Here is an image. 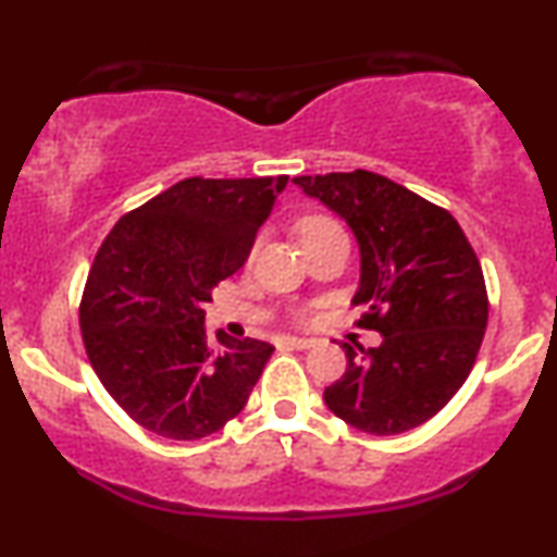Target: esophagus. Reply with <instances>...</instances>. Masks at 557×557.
Masks as SVG:
<instances>
[{
	"mask_svg": "<svg viewBox=\"0 0 557 557\" xmlns=\"http://www.w3.org/2000/svg\"><path fill=\"white\" fill-rule=\"evenodd\" d=\"M285 345H290V348H298V350H306L311 348L317 341H311V337H283Z\"/></svg>",
	"mask_w": 557,
	"mask_h": 557,
	"instance_id": "esophagus-1",
	"label": "esophagus"
}]
</instances>
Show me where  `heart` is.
<instances>
[{
	"label": "heart",
	"instance_id": "1",
	"mask_svg": "<svg viewBox=\"0 0 557 557\" xmlns=\"http://www.w3.org/2000/svg\"><path fill=\"white\" fill-rule=\"evenodd\" d=\"M332 227H337L332 220H324V216H309V220L300 225V238L306 240V238H311V235H319V233H324V230H332Z\"/></svg>",
	"mask_w": 557,
	"mask_h": 557
}]
</instances>
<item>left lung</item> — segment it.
I'll use <instances>...</instances> for the list:
<instances>
[{
  "instance_id": "left-lung-1",
  "label": "left lung",
  "mask_w": 557,
  "mask_h": 557,
  "mask_svg": "<svg viewBox=\"0 0 557 557\" xmlns=\"http://www.w3.org/2000/svg\"><path fill=\"white\" fill-rule=\"evenodd\" d=\"M293 183L356 235L361 277L354 304L367 309L361 327L382 335L369 350L341 343L348 369L324 389V403L369 434L424 424L461 389L487 330V287L474 248L450 212L376 172Z\"/></svg>"
}]
</instances>
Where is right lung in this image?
<instances>
[{
	"label": "right lung",
	"mask_w": 557,
	"mask_h": 557,
	"mask_svg": "<svg viewBox=\"0 0 557 557\" xmlns=\"http://www.w3.org/2000/svg\"><path fill=\"white\" fill-rule=\"evenodd\" d=\"M287 175L175 183L120 216L81 300L88 361L114 403L149 432L201 440L243 411L272 345L216 330L203 306L246 264Z\"/></svg>",
	"instance_id": "obj_1"
}]
</instances>
